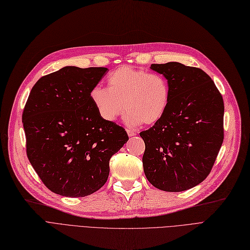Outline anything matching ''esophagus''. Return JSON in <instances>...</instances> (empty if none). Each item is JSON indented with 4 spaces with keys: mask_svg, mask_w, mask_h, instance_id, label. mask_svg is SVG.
Returning <instances> with one entry per match:
<instances>
[{
    "mask_svg": "<svg viewBox=\"0 0 250 250\" xmlns=\"http://www.w3.org/2000/svg\"><path fill=\"white\" fill-rule=\"evenodd\" d=\"M127 134H128V136H134L135 135V132L134 131H132V130H129V129H127Z\"/></svg>",
    "mask_w": 250,
    "mask_h": 250,
    "instance_id": "34e87169",
    "label": "esophagus"
}]
</instances>
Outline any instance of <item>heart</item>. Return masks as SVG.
Returning <instances> with one entry per match:
<instances>
[{"mask_svg":"<svg viewBox=\"0 0 250 250\" xmlns=\"http://www.w3.org/2000/svg\"><path fill=\"white\" fill-rule=\"evenodd\" d=\"M169 97V84L165 76L130 66H121L111 72L107 88L95 85L90 91V100L102 120L115 122L125 108L128 111L124 121L131 127L159 122Z\"/></svg>","mask_w":250,"mask_h":250,"instance_id":"obj_1","label":"heart"}]
</instances>
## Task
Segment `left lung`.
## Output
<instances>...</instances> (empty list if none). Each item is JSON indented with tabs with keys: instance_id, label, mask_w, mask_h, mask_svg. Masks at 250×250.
<instances>
[{
	"instance_id": "obj_1",
	"label": "left lung",
	"mask_w": 250,
	"mask_h": 250,
	"mask_svg": "<svg viewBox=\"0 0 250 250\" xmlns=\"http://www.w3.org/2000/svg\"><path fill=\"white\" fill-rule=\"evenodd\" d=\"M166 77L170 97L166 114L140 135L145 175L160 190L179 192L202 183L223 142L225 104L211 77L178 62L152 64Z\"/></svg>"
}]
</instances>
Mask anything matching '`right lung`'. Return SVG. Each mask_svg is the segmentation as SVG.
Instances as JSON below:
<instances>
[{
    "mask_svg": "<svg viewBox=\"0 0 250 250\" xmlns=\"http://www.w3.org/2000/svg\"><path fill=\"white\" fill-rule=\"evenodd\" d=\"M104 67L66 66L34 84L22 113L27 155L49 190L87 196L105 184L109 159L128 141L125 129L106 122L90 100Z\"/></svg>",
    "mask_w": 250,
    "mask_h": 250,
    "instance_id": "1",
    "label": "right lung"
}]
</instances>
